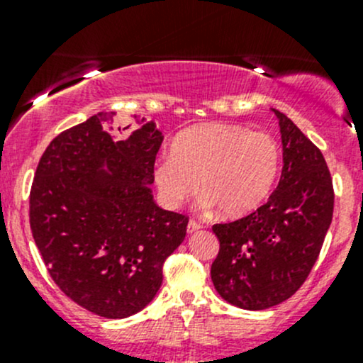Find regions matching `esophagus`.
I'll use <instances>...</instances> for the list:
<instances>
[{
	"label": "esophagus",
	"instance_id": "1",
	"mask_svg": "<svg viewBox=\"0 0 363 363\" xmlns=\"http://www.w3.org/2000/svg\"><path fill=\"white\" fill-rule=\"evenodd\" d=\"M200 228H202V225H200V223H196V221H189L188 223V233L199 232Z\"/></svg>",
	"mask_w": 363,
	"mask_h": 363
}]
</instances>
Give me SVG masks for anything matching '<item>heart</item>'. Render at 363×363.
I'll use <instances>...</instances> for the list:
<instances>
[{"instance_id": "b5f03b06", "label": "heart", "mask_w": 363, "mask_h": 363, "mask_svg": "<svg viewBox=\"0 0 363 363\" xmlns=\"http://www.w3.org/2000/svg\"><path fill=\"white\" fill-rule=\"evenodd\" d=\"M279 168L281 147L272 135L205 123L174 138L172 152L156 160L152 177L167 208L181 207L200 186L203 208L218 207L226 218H240L269 196Z\"/></svg>"}]
</instances>
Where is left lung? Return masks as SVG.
<instances>
[{"label":"left lung","mask_w":363,"mask_h":363,"mask_svg":"<svg viewBox=\"0 0 363 363\" xmlns=\"http://www.w3.org/2000/svg\"><path fill=\"white\" fill-rule=\"evenodd\" d=\"M283 172L267 203L237 221L214 225L219 252L211 267L216 291L232 306L262 311L290 298L316 263L334 212V188L320 149L274 111Z\"/></svg>","instance_id":"8db88e82"}]
</instances>
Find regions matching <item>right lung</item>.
<instances>
[{
    "instance_id": "1",
    "label": "right lung",
    "mask_w": 363,
    "mask_h": 363,
    "mask_svg": "<svg viewBox=\"0 0 363 363\" xmlns=\"http://www.w3.org/2000/svg\"><path fill=\"white\" fill-rule=\"evenodd\" d=\"M113 116L98 112L50 142L33 179L29 225L61 291L119 320L158 294L163 263L184 240L188 218L152 199L163 142L156 124L133 116L138 128L121 140Z\"/></svg>"
}]
</instances>
